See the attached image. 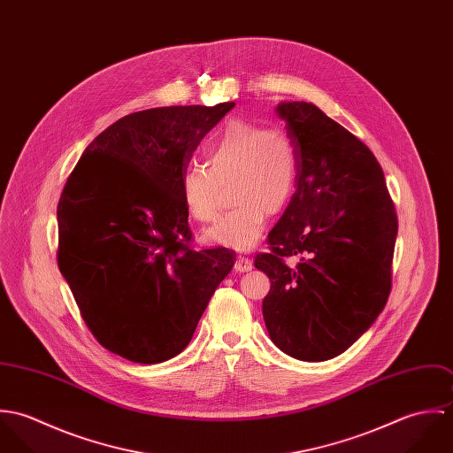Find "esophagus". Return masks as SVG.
<instances>
[{"mask_svg": "<svg viewBox=\"0 0 453 453\" xmlns=\"http://www.w3.org/2000/svg\"><path fill=\"white\" fill-rule=\"evenodd\" d=\"M253 268V261L251 259L244 258V257H239L235 259V265H234V270L237 273H242V272H250Z\"/></svg>", "mask_w": 453, "mask_h": 453, "instance_id": "1", "label": "esophagus"}]
</instances>
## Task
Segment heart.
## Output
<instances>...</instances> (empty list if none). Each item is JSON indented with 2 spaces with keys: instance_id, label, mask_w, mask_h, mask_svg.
<instances>
[{
  "instance_id": "heart-1",
  "label": "heart",
  "mask_w": 453,
  "mask_h": 453,
  "mask_svg": "<svg viewBox=\"0 0 453 453\" xmlns=\"http://www.w3.org/2000/svg\"><path fill=\"white\" fill-rule=\"evenodd\" d=\"M207 169L188 167L180 180L183 205L195 221L216 216L219 187L234 203L207 228L209 244L248 251L263 234L266 216L277 214L291 198L296 183V150L280 129H261L246 120H232L202 150Z\"/></svg>"
}]
</instances>
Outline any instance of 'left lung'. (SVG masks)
I'll use <instances>...</instances> for the list:
<instances>
[{
    "mask_svg": "<svg viewBox=\"0 0 453 453\" xmlns=\"http://www.w3.org/2000/svg\"><path fill=\"white\" fill-rule=\"evenodd\" d=\"M296 150V192L255 266L272 282L263 319L300 361L345 352L388 303L397 216L380 164L316 104L277 106ZM296 257L289 267L285 259Z\"/></svg>",
    "mask_w": 453,
    "mask_h": 453,
    "instance_id": "obj_1",
    "label": "left lung"
}]
</instances>
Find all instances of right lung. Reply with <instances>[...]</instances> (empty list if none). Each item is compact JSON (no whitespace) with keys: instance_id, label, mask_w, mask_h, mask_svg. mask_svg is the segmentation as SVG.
Returning <instances> with one entry per match:
<instances>
[{"instance_id":"1","label":"right lung","mask_w":453,"mask_h":453,"mask_svg":"<svg viewBox=\"0 0 453 453\" xmlns=\"http://www.w3.org/2000/svg\"><path fill=\"white\" fill-rule=\"evenodd\" d=\"M235 103L127 115L83 151L58 205L59 270L96 340L155 365L192 340L235 253L194 251L180 194L194 151Z\"/></svg>"}]
</instances>
